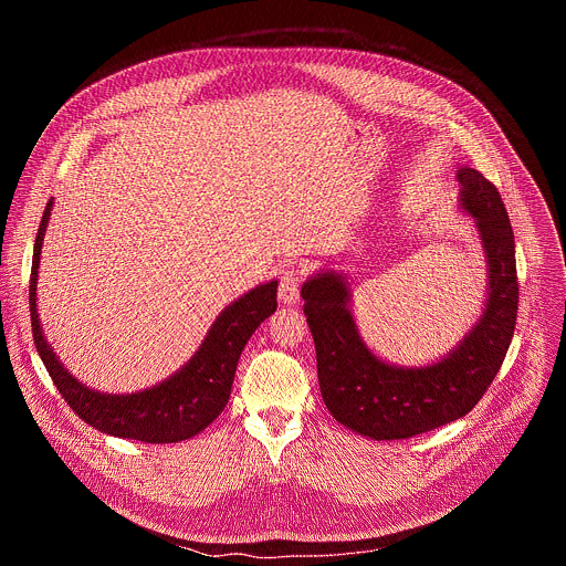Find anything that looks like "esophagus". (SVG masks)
<instances>
[{"instance_id": "1", "label": "esophagus", "mask_w": 566, "mask_h": 566, "mask_svg": "<svg viewBox=\"0 0 566 566\" xmlns=\"http://www.w3.org/2000/svg\"><path fill=\"white\" fill-rule=\"evenodd\" d=\"M297 293H300V271L297 269H286L282 273V280H280V289H277V295H280V302L291 306L297 302Z\"/></svg>"}]
</instances>
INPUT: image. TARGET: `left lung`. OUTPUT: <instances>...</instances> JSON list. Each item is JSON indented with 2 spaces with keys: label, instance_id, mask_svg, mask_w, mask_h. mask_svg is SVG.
Returning a JSON list of instances; mask_svg holds the SVG:
<instances>
[{
  "label": "left lung",
  "instance_id": "1",
  "mask_svg": "<svg viewBox=\"0 0 566 566\" xmlns=\"http://www.w3.org/2000/svg\"><path fill=\"white\" fill-rule=\"evenodd\" d=\"M457 179V203L472 217L489 282L481 313L450 352L426 365L389 363L358 332L345 273L319 269L302 284L322 398L332 417L360 437L410 439L465 417L497 376L513 340L520 291L504 201L472 168L461 166Z\"/></svg>",
  "mask_w": 566,
  "mask_h": 566
}]
</instances>
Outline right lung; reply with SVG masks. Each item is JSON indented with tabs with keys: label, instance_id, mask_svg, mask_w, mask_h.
<instances>
[{
	"label": "right lung",
	"instance_id": "add662e5",
	"mask_svg": "<svg viewBox=\"0 0 566 566\" xmlns=\"http://www.w3.org/2000/svg\"><path fill=\"white\" fill-rule=\"evenodd\" d=\"M53 199L38 228L31 269V327L38 354L71 410L109 437L145 443H179L206 430L226 408L241 352L277 308V280L258 284L230 302L212 322L192 358L166 380L132 394L98 391L77 380L53 352L38 313V269Z\"/></svg>",
	"mask_w": 566,
	"mask_h": 566
}]
</instances>
